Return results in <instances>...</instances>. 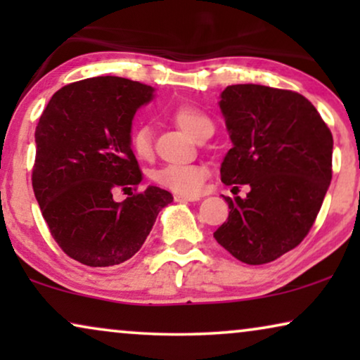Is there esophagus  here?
Instances as JSON below:
<instances>
[{
	"label": "esophagus",
	"instance_id": "1",
	"mask_svg": "<svg viewBox=\"0 0 360 360\" xmlns=\"http://www.w3.org/2000/svg\"><path fill=\"white\" fill-rule=\"evenodd\" d=\"M174 200L176 203H185V201H198L200 196H195V195H181V193H176L174 196Z\"/></svg>",
	"mask_w": 360,
	"mask_h": 360
}]
</instances>
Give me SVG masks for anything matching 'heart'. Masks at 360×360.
Segmentation results:
<instances>
[{
    "label": "heart",
    "mask_w": 360,
    "mask_h": 360,
    "mask_svg": "<svg viewBox=\"0 0 360 360\" xmlns=\"http://www.w3.org/2000/svg\"><path fill=\"white\" fill-rule=\"evenodd\" d=\"M172 117L188 134L191 139H198L206 129L213 127V122L203 111L190 105L176 106L172 111ZM129 147L137 159H149L154 150L152 142V129L147 124H137L132 127L129 136ZM208 169L203 164L190 165H165L152 174V180L157 185L169 188L175 193L195 195L203 186Z\"/></svg>",
    "instance_id": "obj_1"
}]
</instances>
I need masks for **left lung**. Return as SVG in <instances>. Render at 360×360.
<instances>
[{
    "mask_svg": "<svg viewBox=\"0 0 360 360\" xmlns=\"http://www.w3.org/2000/svg\"><path fill=\"white\" fill-rule=\"evenodd\" d=\"M219 110L233 142L221 181L250 191L224 196L231 211L213 236L240 262H272L297 248L316 219L333 176V134L316 108L288 90L231 85Z\"/></svg>",
    "mask_w": 360,
    "mask_h": 360,
    "instance_id": "8db88e82",
    "label": "left lung"
}]
</instances>
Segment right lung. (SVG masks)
Masks as SVG:
<instances>
[{
  "instance_id": "obj_1",
  "label": "right lung",
  "mask_w": 360,
  "mask_h": 360,
  "mask_svg": "<svg viewBox=\"0 0 360 360\" xmlns=\"http://www.w3.org/2000/svg\"><path fill=\"white\" fill-rule=\"evenodd\" d=\"M155 90L121 77L70 83L51 98L36 127L32 188L52 238L88 267H112L142 248L162 208L174 201L149 185L117 203L142 172L129 147L132 120Z\"/></svg>"
}]
</instances>
